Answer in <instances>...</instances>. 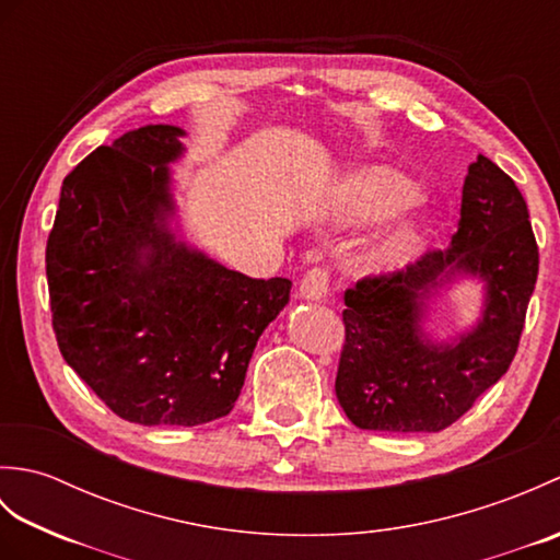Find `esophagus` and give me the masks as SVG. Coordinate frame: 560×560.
<instances>
[{"label": "esophagus", "mask_w": 560, "mask_h": 560, "mask_svg": "<svg viewBox=\"0 0 560 560\" xmlns=\"http://www.w3.org/2000/svg\"><path fill=\"white\" fill-rule=\"evenodd\" d=\"M327 289H329V273L327 269H311L305 273V277L301 279V287H299V293L301 299L305 301H323L327 295Z\"/></svg>", "instance_id": "esophagus-1"}]
</instances>
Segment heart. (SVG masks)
Wrapping results in <instances>:
<instances>
[{"instance_id":"b5f03b06","label":"heart","mask_w":560,"mask_h":560,"mask_svg":"<svg viewBox=\"0 0 560 560\" xmlns=\"http://www.w3.org/2000/svg\"><path fill=\"white\" fill-rule=\"evenodd\" d=\"M416 197H419V189L404 173L387 168V165H365V168L341 177V183L331 192L329 207L341 221L368 223L383 221L392 213L407 209ZM419 219L401 217L368 259L383 265V261L399 257L419 237Z\"/></svg>"}]
</instances>
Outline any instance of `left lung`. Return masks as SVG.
<instances>
[{"label":"left lung","mask_w":560,"mask_h":560,"mask_svg":"<svg viewBox=\"0 0 560 560\" xmlns=\"http://www.w3.org/2000/svg\"><path fill=\"white\" fill-rule=\"evenodd\" d=\"M537 273L527 201L479 153L464 177L450 247L343 293L347 341L335 389L349 421L392 433H438L455 423L513 363ZM459 278L482 281L480 319L452 342H435L424 331L427 311Z\"/></svg>","instance_id":"8db88e82"}]
</instances>
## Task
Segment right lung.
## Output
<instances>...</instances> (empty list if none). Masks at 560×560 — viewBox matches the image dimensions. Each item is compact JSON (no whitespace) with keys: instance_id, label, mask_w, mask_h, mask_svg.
Segmentation results:
<instances>
[{"instance_id":"obj_1","label":"right lung","mask_w":560,"mask_h":560,"mask_svg":"<svg viewBox=\"0 0 560 560\" xmlns=\"http://www.w3.org/2000/svg\"><path fill=\"white\" fill-rule=\"evenodd\" d=\"M185 129L147 125L62 183L45 267L57 347L125 421L199 425L231 413L291 281L225 269L173 231L171 163Z\"/></svg>"}]
</instances>
